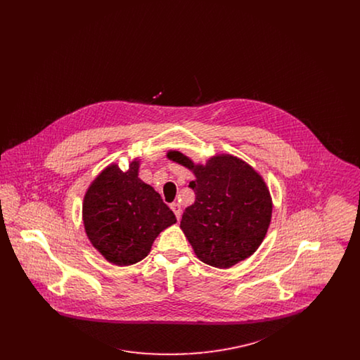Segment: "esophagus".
Returning a JSON list of instances; mask_svg holds the SVG:
<instances>
[{"mask_svg": "<svg viewBox=\"0 0 360 360\" xmlns=\"http://www.w3.org/2000/svg\"><path fill=\"white\" fill-rule=\"evenodd\" d=\"M172 210L175 213L176 219L179 220V219H181V214H182V207H181V205H179L178 202H174V204H172Z\"/></svg>", "mask_w": 360, "mask_h": 360, "instance_id": "esophagus-1", "label": "esophagus"}]
</instances>
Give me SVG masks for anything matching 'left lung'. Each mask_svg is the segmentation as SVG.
Here are the masks:
<instances>
[{"mask_svg": "<svg viewBox=\"0 0 360 360\" xmlns=\"http://www.w3.org/2000/svg\"><path fill=\"white\" fill-rule=\"evenodd\" d=\"M167 158L185 166L195 179V202L184 212L181 229L194 254L216 269H229L251 257L266 238L273 200L263 176L231 154H216L205 165L179 151Z\"/></svg>", "mask_w": 360, "mask_h": 360, "instance_id": "8db88e82", "label": "left lung"}]
</instances>
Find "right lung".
Instances as JSON below:
<instances>
[{
    "instance_id": "right-lung-1",
    "label": "right lung",
    "mask_w": 360,
    "mask_h": 360,
    "mask_svg": "<svg viewBox=\"0 0 360 360\" xmlns=\"http://www.w3.org/2000/svg\"><path fill=\"white\" fill-rule=\"evenodd\" d=\"M139 158L125 172L110 163L89 185L82 204L87 239L120 267L143 260L158 235L176 223L160 194L139 178Z\"/></svg>"
}]
</instances>
